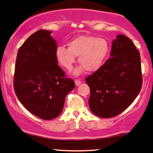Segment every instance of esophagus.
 I'll use <instances>...</instances> for the list:
<instances>
[{"label": "esophagus", "instance_id": "34e87169", "mask_svg": "<svg viewBox=\"0 0 153 153\" xmlns=\"http://www.w3.org/2000/svg\"><path fill=\"white\" fill-rule=\"evenodd\" d=\"M74 82H75V85H76V86H77V85H79L81 84V81L79 80V79H76V80L74 81Z\"/></svg>", "mask_w": 153, "mask_h": 153}]
</instances>
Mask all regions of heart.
<instances>
[{
	"mask_svg": "<svg viewBox=\"0 0 153 153\" xmlns=\"http://www.w3.org/2000/svg\"><path fill=\"white\" fill-rule=\"evenodd\" d=\"M68 47L59 46L56 50V58L58 63L70 71L79 56L81 65L74 70L79 75L86 70L94 72L100 70L107 60L110 53V45L106 39L93 35H80L68 42Z\"/></svg>",
	"mask_w": 153,
	"mask_h": 153,
	"instance_id": "1",
	"label": "heart"
}]
</instances>
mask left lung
<instances>
[{
  "label": "left lung",
  "instance_id": "left-lung-1",
  "mask_svg": "<svg viewBox=\"0 0 153 153\" xmlns=\"http://www.w3.org/2000/svg\"><path fill=\"white\" fill-rule=\"evenodd\" d=\"M85 81L91 90L90 109L96 116L112 118L126 109L142 86L141 57L132 41L117 35L110 58Z\"/></svg>",
  "mask_w": 153,
  "mask_h": 153
}]
</instances>
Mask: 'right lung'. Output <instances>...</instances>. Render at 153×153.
<instances>
[{"instance_id": "1", "label": "right lung", "mask_w": 153, "mask_h": 153, "mask_svg": "<svg viewBox=\"0 0 153 153\" xmlns=\"http://www.w3.org/2000/svg\"><path fill=\"white\" fill-rule=\"evenodd\" d=\"M51 33L39 30L31 35L19 49L14 70L16 97L27 110L43 120L61 114L66 95L75 87L58 65L57 44Z\"/></svg>"}]
</instances>
